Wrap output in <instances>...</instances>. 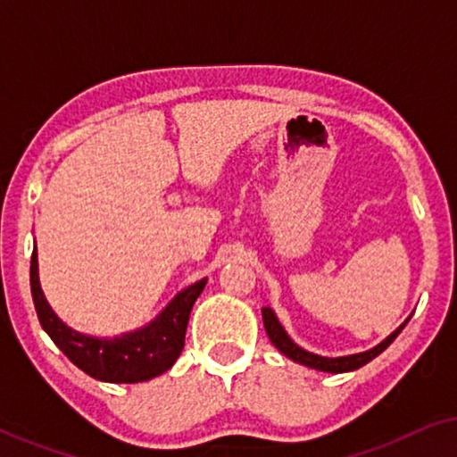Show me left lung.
<instances>
[{"label":"left lung","instance_id":"obj_1","mask_svg":"<svg viewBox=\"0 0 457 457\" xmlns=\"http://www.w3.org/2000/svg\"><path fill=\"white\" fill-rule=\"evenodd\" d=\"M262 318H264V327H266V333L268 337H270L272 345L278 349V352H283L287 358H291L293 361H299V364L303 366H310V368H316V370H322V372H349V370H358V368H361L364 364H368V361L377 358L378 353H383L386 347L391 345L393 341H395V337L402 333L405 324H408V320H405L402 327H399L395 333H391L389 337L383 343H378L377 347H372L370 352H364V353H353V355H345V358H322V355H316V353H310L305 352V349H302L299 345H295L289 339V335L285 333V328L280 327V322L277 320V316H274V312L270 308H264L262 310Z\"/></svg>","mask_w":457,"mask_h":457}]
</instances>
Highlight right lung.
Instances as JSON below:
<instances>
[{
    "mask_svg": "<svg viewBox=\"0 0 457 457\" xmlns=\"http://www.w3.org/2000/svg\"><path fill=\"white\" fill-rule=\"evenodd\" d=\"M205 278L180 291L149 327L116 339H93L66 327L49 308L37 272V249L30 258V291L37 316L46 333L80 370L105 383H143L166 372L185 347V333L193 303Z\"/></svg>",
    "mask_w": 457,
    "mask_h": 457,
    "instance_id": "obj_1",
    "label": "right lung"
}]
</instances>
